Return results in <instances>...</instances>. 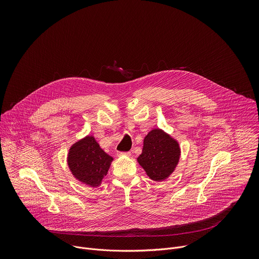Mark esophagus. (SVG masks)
I'll list each match as a JSON object with an SVG mask.
<instances>
[{"instance_id":"1","label":"esophagus","mask_w":259,"mask_h":259,"mask_svg":"<svg viewBox=\"0 0 259 259\" xmlns=\"http://www.w3.org/2000/svg\"><path fill=\"white\" fill-rule=\"evenodd\" d=\"M119 155H120V156H130L131 153H130V152H120Z\"/></svg>"}]
</instances>
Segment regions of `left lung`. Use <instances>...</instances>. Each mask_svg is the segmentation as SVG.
Segmentation results:
<instances>
[{
    "label": "left lung",
    "instance_id": "1",
    "mask_svg": "<svg viewBox=\"0 0 259 259\" xmlns=\"http://www.w3.org/2000/svg\"><path fill=\"white\" fill-rule=\"evenodd\" d=\"M178 143L160 129L152 130L143 140L138 163L153 180H164L174 170L179 160Z\"/></svg>",
    "mask_w": 259,
    "mask_h": 259
}]
</instances>
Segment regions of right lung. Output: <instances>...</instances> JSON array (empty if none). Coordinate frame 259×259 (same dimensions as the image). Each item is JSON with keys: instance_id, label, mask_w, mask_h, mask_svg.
<instances>
[{"instance_id": "obj_1", "label": "right lung", "mask_w": 259, "mask_h": 259, "mask_svg": "<svg viewBox=\"0 0 259 259\" xmlns=\"http://www.w3.org/2000/svg\"><path fill=\"white\" fill-rule=\"evenodd\" d=\"M67 161L75 177L90 187H97L113 158L100 149L94 137L88 136L71 146Z\"/></svg>"}]
</instances>
